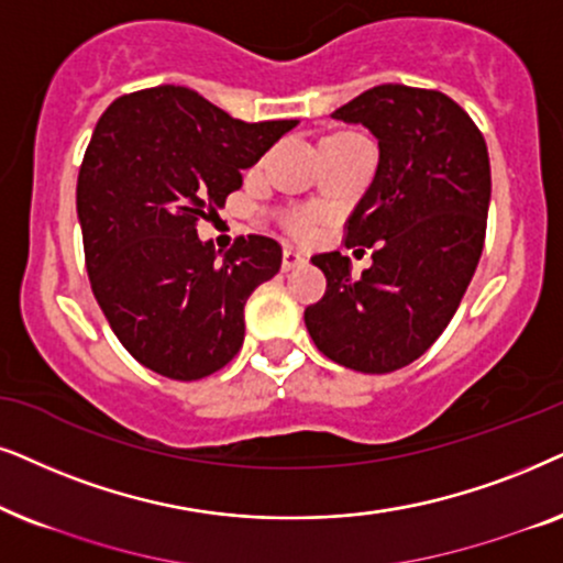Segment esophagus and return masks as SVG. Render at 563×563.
I'll return each instance as SVG.
<instances>
[{
  "label": "esophagus",
  "instance_id": "esophagus-1",
  "mask_svg": "<svg viewBox=\"0 0 563 563\" xmlns=\"http://www.w3.org/2000/svg\"><path fill=\"white\" fill-rule=\"evenodd\" d=\"M303 262H306V254L294 250V246H288V250L283 252V269H286V273L294 267H301Z\"/></svg>",
  "mask_w": 563,
  "mask_h": 563
}]
</instances>
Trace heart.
Returning a JSON list of instances; mask_svg holds the SVG:
<instances>
[{
    "label": "heart",
    "instance_id": "b5f03b06",
    "mask_svg": "<svg viewBox=\"0 0 563 563\" xmlns=\"http://www.w3.org/2000/svg\"><path fill=\"white\" fill-rule=\"evenodd\" d=\"M290 229H294L296 234H309L311 219L306 213H298V216H294V219H290Z\"/></svg>",
    "mask_w": 563,
    "mask_h": 563
}]
</instances>
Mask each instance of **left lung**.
<instances>
[{
  "mask_svg": "<svg viewBox=\"0 0 563 563\" xmlns=\"http://www.w3.org/2000/svg\"><path fill=\"white\" fill-rule=\"evenodd\" d=\"M378 139V169L347 221V246H373L352 277L350 257L313 254L324 298L303 311L329 360L360 373L415 363L451 324L484 250L489 154L468 112L438 89L378 85L332 112Z\"/></svg>",
  "mask_w": 563,
  "mask_h": 563,
  "instance_id": "8db88e82",
  "label": "left lung"
}]
</instances>
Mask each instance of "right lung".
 <instances>
[{
    "label": "right lung",
    "mask_w": 563,
    "mask_h": 563,
    "mask_svg": "<svg viewBox=\"0 0 563 563\" xmlns=\"http://www.w3.org/2000/svg\"><path fill=\"white\" fill-rule=\"evenodd\" d=\"M296 125L244 123L175 85L118 97L97 120L77 179L87 273L112 332L148 371L198 380L242 347L246 298L283 250L252 234L221 254L195 223Z\"/></svg>",
    "instance_id": "right-lung-1"
}]
</instances>
